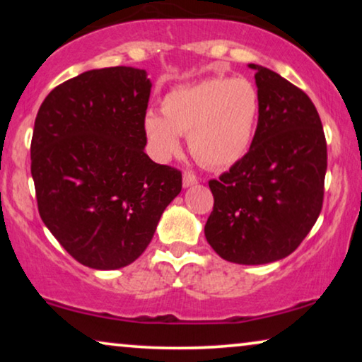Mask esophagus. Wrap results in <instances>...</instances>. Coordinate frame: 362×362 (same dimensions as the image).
Returning <instances> with one entry per match:
<instances>
[{"label": "esophagus", "instance_id": "1", "mask_svg": "<svg viewBox=\"0 0 362 362\" xmlns=\"http://www.w3.org/2000/svg\"><path fill=\"white\" fill-rule=\"evenodd\" d=\"M196 182H197V177L192 175V173L186 171L185 175H182V187H191V186H194Z\"/></svg>", "mask_w": 362, "mask_h": 362}]
</instances>
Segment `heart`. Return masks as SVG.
<instances>
[{
    "mask_svg": "<svg viewBox=\"0 0 362 362\" xmlns=\"http://www.w3.org/2000/svg\"><path fill=\"white\" fill-rule=\"evenodd\" d=\"M163 115L146 112L143 128L153 153L168 160L181 150V136L202 165L226 168L249 150L260 112V97L247 78H206L177 87L163 98Z\"/></svg>",
    "mask_w": 362,
    "mask_h": 362,
    "instance_id": "obj_1",
    "label": "heart"
}]
</instances>
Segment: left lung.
I'll list each match as a JSON object with an SVG mask.
<instances>
[{"label":"left lung","instance_id":"8db88e82","mask_svg":"<svg viewBox=\"0 0 362 362\" xmlns=\"http://www.w3.org/2000/svg\"><path fill=\"white\" fill-rule=\"evenodd\" d=\"M249 67L260 97L257 130L247 155L209 181L214 209L204 235L224 260L264 265L288 257L318 219L326 140L303 90L270 69Z\"/></svg>","mask_w":362,"mask_h":362}]
</instances>
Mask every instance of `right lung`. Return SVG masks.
Segmentation results:
<instances>
[{"mask_svg": "<svg viewBox=\"0 0 362 362\" xmlns=\"http://www.w3.org/2000/svg\"><path fill=\"white\" fill-rule=\"evenodd\" d=\"M145 69H93L44 98L31 141L39 216L82 265L117 270L150 244L181 173L145 153Z\"/></svg>", "mask_w": 362, "mask_h": 362, "instance_id": "obj_1", "label": "right lung"}]
</instances>
